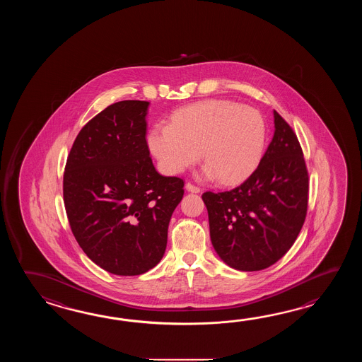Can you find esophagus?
Wrapping results in <instances>:
<instances>
[{"mask_svg":"<svg viewBox=\"0 0 362 362\" xmlns=\"http://www.w3.org/2000/svg\"><path fill=\"white\" fill-rule=\"evenodd\" d=\"M185 187H186V190H187V192H200L199 186H197V185L192 184V182H186V185H185Z\"/></svg>","mask_w":362,"mask_h":362,"instance_id":"esophagus-1","label":"esophagus"}]
</instances>
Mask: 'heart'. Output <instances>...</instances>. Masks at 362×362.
<instances>
[{
    "instance_id": "b5f03b06",
    "label": "heart",
    "mask_w": 362,
    "mask_h": 362,
    "mask_svg": "<svg viewBox=\"0 0 362 362\" xmlns=\"http://www.w3.org/2000/svg\"><path fill=\"white\" fill-rule=\"evenodd\" d=\"M265 139L267 124L257 110L231 100H208L178 110L170 124L154 125L147 145L170 175L182 173L202 154L207 162L202 170L204 177L234 185L257 167Z\"/></svg>"
}]
</instances>
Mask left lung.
I'll list each match as a JSON object with an SVG mask.
<instances>
[{
  "label": "left lung",
  "mask_w": 362,
  "mask_h": 362,
  "mask_svg": "<svg viewBox=\"0 0 362 362\" xmlns=\"http://www.w3.org/2000/svg\"><path fill=\"white\" fill-rule=\"evenodd\" d=\"M274 136L254 173L229 192L202 195L217 255L243 272L269 268L305 221L309 177L299 139L274 111Z\"/></svg>",
  "instance_id": "1"
}]
</instances>
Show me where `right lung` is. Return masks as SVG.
I'll use <instances>...</instances> for the list:
<instances>
[{"mask_svg": "<svg viewBox=\"0 0 362 362\" xmlns=\"http://www.w3.org/2000/svg\"><path fill=\"white\" fill-rule=\"evenodd\" d=\"M146 100H122L78 132L63 200L78 246L102 269L139 276L162 260L184 180L155 170L146 141Z\"/></svg>", "mask_w": 362, "mask_h": 362, "instance_id": "right-lung-1", "label": "right lung"}]
</instances>
